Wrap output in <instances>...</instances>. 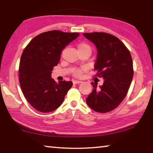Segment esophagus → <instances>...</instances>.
<instances>
[{
  "instance_id": "34e87169",
  "label": "esophagus",
  "mask_w": 153,
  "mask_h": 153,
  "mask_svg": "<svg viewBox=\"0 0 153 153\" xmlns=\"http://www.w3.org/2000/svg\"><path fill=\"white\" fill-rule=\"evenodd\" d=\"M82 82L80 81V80H74L73 83L74 84H79V83H82Z\"/></svg>"
}]
</instances>
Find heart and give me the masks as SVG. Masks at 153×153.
<instances>
[{"instance_id": "1", "label": "heart", "mask_w": 153, "mask_h": 153, "mask_svg": "<svg viewBox=\"0 0 153 153\" xmlns=\"http://www.w3.org/2000/svg\"><path fill=\"white\" fill-rule=\"evenodd\" d=\"M78 49H88L89 50V51H91V48L89 46L87 43H82L79 44L78 45ZM83 72V69H77V70H76V71L74 72V74L75 76H81L82 73Z\"/></svg>"}]
</instances>
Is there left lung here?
Returning <instances> with one entry per match:
<instances>
[{"label": "left lung", "mask_w": 153, "mask_h": 153, "mask_svg": "<svg viewBox=\"0 0 153 153\" xmlns=\"http://www.w3.org/2000/svg\"><path fill=\"white\" fill-rule=\"evenodd\" d=\"M98 51L94 69L97 76L104 78L102 85L95 83L86 103L100 113L112 111L126 97L133 77L132 57L124 44L114 35L105 33H84Z\"/></svg>", "instance_id": "obj_1"}]
</instances>
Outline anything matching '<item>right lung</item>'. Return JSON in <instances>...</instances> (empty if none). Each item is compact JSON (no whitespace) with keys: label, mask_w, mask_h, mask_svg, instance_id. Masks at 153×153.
Here are the masks:
<instances>
[{"label":"right lung","mask_w":153,"mask_h":153,"mask_svg":"<svg viewBox=\"0 0 153 153\" xmlns=\"http://www.w3.org/2000/svg\"><path fill=\"white\" fill-rule=\"evenodd\" d=\"M79 33L53 30L36 36L22 53L19 82L29 103L41 112H50L62 104L72 82L51 77L52 70L59 62L62 52Z\"/></svg>","instance_id":"1"}]
</instances>
